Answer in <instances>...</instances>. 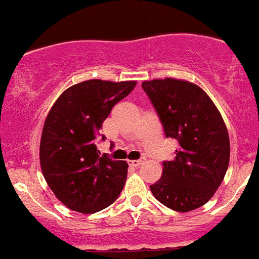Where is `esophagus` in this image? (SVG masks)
Wrapping results in <instances>:
<instances>
[{"mask_svg": "<svg viewBox=\"0 0 259 259\" xmlns=\"http://www.w3.org/2000/svg\"><path fill=\"white\" fill-rule=\"evenodd\" d=\"M143 163V160L141 158V160H132V161H128V165L132 166V167H138V166H141Z\"/></svg>", "mask_w": 259, "mask_h": 259, "instance_id": "obj_1", "label": "esophagus"}]
</instances>
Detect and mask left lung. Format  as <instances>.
<instances>
[{
	"mask_svg": "<svg viewBox=\"0 0 259 259\" xmlns=\"http://www.w3.org/2000/svg\"><path fill=\"white\" fill-rule=\"evenodd\" d=\"M155 107L166 137L178 141L172 161H165L162 176L150 186L167 208L186 213L208 203L229 165L227 126L210 97L196 84L175 78L142 83Z\"/></svg>",
	"mask_w": 259,
	"mask_h": 259,
	"instance_id": "8db88e82",
	"label": "left lung"
}]
</instances>
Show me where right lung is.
Segmentation results:
<instances>
[{"mask_svg":"<svg viewBox=\"0 0 259 259\" xmlns=\"http://www.w3.org/2000/svg\"><path fill=\"white\" fill-rule=\"evenodd\" d=\"M136 84L81 81L64 91L46 116L40 166L54 195L71 210L97 213L121 194L128 165L99 156L96 138L114 104L126 98Z\"/></svg>","mask_w":259,"mask_h":259,"instance_id":"1","label":"right lung"}]
</instances>
